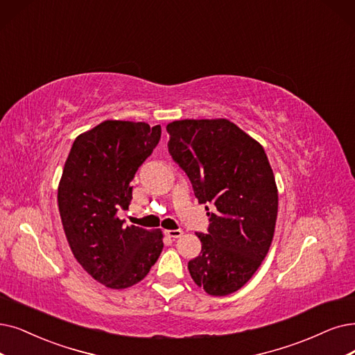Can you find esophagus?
I'll return each mask as SVG.
<instances>
[{
  "label": "esophagus",
  "mask_w": 355,
  "mask_h": 355,
  "mask_svg": "<svg viewBox=\"0 0 355 355\" xmlns=\"http://www.w3.org/2000/svg\"><path fill=\"white\" fill-rule=\"evenodd\" d=\"M164 233H166V236L170 237V239H179V237L183 236V232H182V230H166Z\"/></svg>",
  "instance_id": "34e87169"
}]
</instances>
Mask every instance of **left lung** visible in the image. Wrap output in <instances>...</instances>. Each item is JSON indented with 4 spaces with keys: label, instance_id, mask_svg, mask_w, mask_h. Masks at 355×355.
I'll list each match as a JSON object with an SVG mask.
<instances>
[{
    "label": "left lung",
    "instance_id": "left-lung-1",
    "mask_svg": "<svg viewBox=\"0 0 355 355\" xmlns=\"http://www.w3.org/2000/svg\"><path fill=\"white\" fill-rule=\"evenodd\" d=\"M168 153L185 170L208 212V233H196L201 253L188 263L198 287L211 295L242 288L271 246L278 189L263 147L227 119L170 122ZM208 209V207H205Z\"/></svg>",
    "mask_w": 355,
    "mask_h": 355
}]
</instances>
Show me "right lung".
I'll list each match as a JSON object with an SVG mask.
<instances>
[{
	"mask_svg": "<svg viewBox=\"0 0 355 355\" xmlns=\"http://www.w3.org/2000/svg\"><path fill=\"white\" fill-rule=\"evenodd\" d=\"M160 125L105 121L80 134L64 166L58 208L74 258L101 284L128 288L143 279L163 250V233L125 227L116 217L132 200L138 167L159 144Z\"/></svg>",
	"mask_w": 355,
	"mask_h": 355,
	"instance_id": "right-lung-1",
	"label": "right lung"
}]
</instances>
